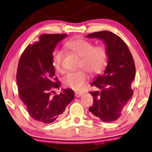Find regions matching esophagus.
Listing matches in <instances>:
<instances>
[{
    "mask_svg": "<svg viewBox=\"0 0 152 152\" xmlns=\"http://www.w3.org/2000/svg\"><path fill=\"white\" fill-rule=\"evenodd\" d=\"M82 94H83V93H82V92H75V96L77 98L80 97Z\"/></svg>",
    "mask_w": 152,
    "mask_h": 152,
    "instance_id": "1",
    "label": "esophagus"
}]
</instances>
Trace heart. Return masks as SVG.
I'll return each instance as SVG.
<instances>
[{
	"instance_id": "heart-1",
	"label": "heart",
	"mask_w": 152,
	"mask_h": 152,
	"mask_svg": "<svg viewBox=\"0 0 152 152\" xmlns=\"http://www.w3.org/2000/svg\"><path fill=\"white\" fill-rule=\"evenodd\" d=\"M67 50L80 58L78 68L82 70L67 74L62 79L65 86L74 91H80L88 80V75L92 76L101 73L107 61L108 53L102 45L94 46L93 43L82 38H75L66 43ZM64 53L60 50H55L52 53V66L56 72L63 73L61 66Z\"/></svg>"
}]
</instances>
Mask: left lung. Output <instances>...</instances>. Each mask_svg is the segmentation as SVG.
I'll return each instance as SVG.
<instances>
[{"label":"left lung","instance_id":"1","mask_svg":"<svg viewBox=\"0 0 152 152\" xmlns=\"http://www.w3.org/2000/svg\"><path fill=\"white\" fill-rule=\"evenodd\" d=\"M86 37L103 41L108 53V64L103 74H99L91 84L98 90L90 92L93 97V104L88 110L95 119L104 122L114 121L121 115L133 96L134 60L124 41L115 33L102 31Z\"/></svg>","mask_w":152,"mask_h":152}]
</instances>
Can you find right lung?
<instances>
[{"label": "right lung", "mask_w": 152, "mask_h": 152, "mask_svg": "<svg viewBox=\"0 0 152 152\" xmlns=\"http://www.w3.org/2000/svg\"><path fill=\"white\" fill-rule=\"evenodd\" d=\"M66 34H43L40 40L27 46L20 58L17 83L20 99L33 119L51 123L62 118L66 107L74 98L73 90L63 89L55 94L53 89L60 87L55 77L52 53L56 45Z\"/></svg>", "instance_id": "add662e5"}]
</instances>
